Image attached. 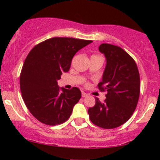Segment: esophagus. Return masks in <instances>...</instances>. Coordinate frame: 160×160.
I'll return each instance as SVG.
<instances>
[{"label":"esophagus","mask_w":160,"mask_h":160,"mask_svg":"<svg viewBox=\"0 0 160 160\" xmlns=\"http://www.w3.org/2000/svg\"><path fill=\"white\" fill-rule=\"evenodd\" d=\"M87 96V94H86V92H82V97H86Z\"/></svg>","instance_id":"1"}]
</instances>
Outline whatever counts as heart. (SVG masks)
<instances>
[{
  "mask_svg": "<svg viewBox=\"0 0 160 160\" xmlns=\"http://www.w3.org/2000/svg\"><path fill=\"white\" fill-rule=\"evenodd\" d=\"M93 56H97V55H93Z\"/></svg>",
  "mask_w": 160,
  "mask_h": 160,
  "instance_id": "1",
  "label": "heart"
}]
</instances>
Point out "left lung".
<instances>
[{"mask_svg": "<svg viewBox=\"0 0 160 160\" xmlns=\"http://www.w3.org/2000/svg\"><path fill=\"white\" fill-rule=\"evenodd\" d=\"M106 57L102 92L107 91L106 99L95 98L94 107L88 109L91 122L103 128H114L129 120L137 107L140 95V75L132 57L121 47L109 43L99 46Z\"/></svg>", "mask_w": 160, "mask_h": 160, "instance_id": "1", "label": "left lung"}]
</instances>
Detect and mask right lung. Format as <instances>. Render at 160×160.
<instances>
[{
	"mask_svg": "<svg viewBox=\"0 0 160 160\" xmlns=\"http://www.w3.org/2000/svg\"><path fill=\"white\" fill-rule=\"evenodd\" d=\"M92 42L52 38L29 52L20 74V90L28 111L40 122L56 126L69 119L81 92L78 87L61 89L57 81L62 73L69 71L76 52Z\"/></svg>",
	"mask_w": 160,
	"mask_h": 160,
	"instance_id": "add662e5",
	"label": "right lung"
}]
</instances>
